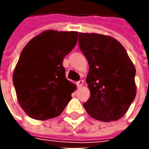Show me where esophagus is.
<instances>
[{"label":"esophagus","instance_id":"obj_1","mask_svg":"<svg viewBox=\"0 0 149 149\" xmlns=\"http://www.w3.org/2000/svg\"><path fill=\"white\" fill-rule=\"evenodd\" d=\"M76 84H77V86L79 87V88H80V87H81V86H82V85L84 84V80L83 79H80V80H79L77 83H76Z\"/></svg>","mask_w":149,"mask_h":149}]
</instances>
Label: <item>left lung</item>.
Returning <instances> with one entry per match:
<instances>
[{"instance_id":"left-lung-1","label":"left lung","mask_w":149,"mask_h":149,"mask_svg":"<svg viewBox=\"0 0 149 149\" xmlns=\"http://www.w3.org/2000/svg\"><path fill=\"white\" fill-rule=\"evenodd\" d=\"M79 45L89 66L86 82L90 97L84 109L97 120H118L136 96L133 62L123 45L109 36L79 32Z\"/></svg>"}]
</instances>
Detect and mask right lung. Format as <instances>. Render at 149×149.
Here are the masks:
<instances>
[{"instance_id":"add662e5","label":"right lung","mask_w":149,"mask_h":149,"mask_svg":"<svg viewBox=\"0 0 149 149\" xmlns=\"http://www.w3.org/2000/svg\"><path fill=\"white\" fill-rule=\"evenodd\" d=\"M78 40L77 31L48 30L31 39L13 73L17 100L29 117H57L71 100L76 85L65 77L63 60Z\"/></svg>"}]
</instances>
